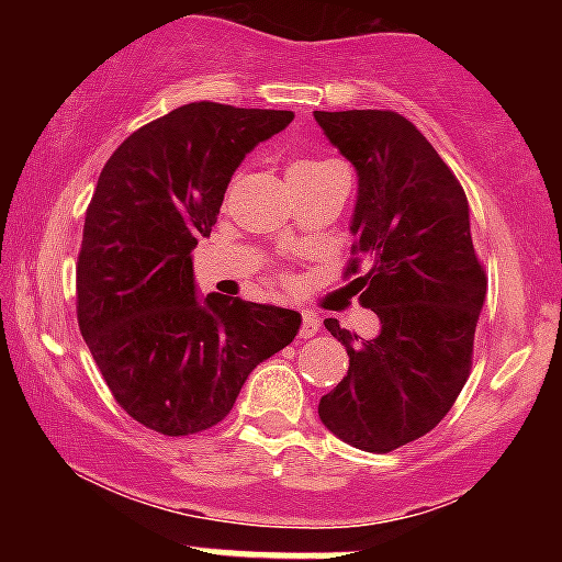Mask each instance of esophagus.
<instances>
[{"instance_id": "1", "label": "esophagus", "mask_w": 562, "mask_h": 562, "mask_svg": "<svg viewBox=\"0 0 562 562\" xmlns=\"http://www.w3.org/2000/svg\"><path fill=\"white\" fill-rule=\"evenodd\" d=\"M319 333V319L314 314H303L301 322V338H314Z\"/></svg>"}]
</instances>
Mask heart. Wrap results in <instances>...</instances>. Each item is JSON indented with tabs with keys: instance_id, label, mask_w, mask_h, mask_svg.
<instances>
[{
	"instance_id": "heart-1",
	"label": "heart",
	"mask_w": 562,
	"mask_h": 562,
	"mask_svg": "<svg viewBox=\"0 0 562 562\" xmlns=\"http://www.w3.org/2000/svg\"><path fill=\"white\" fill-rule=\"evenodd\" d=\"M322 166H330V164H325V160H293V164H290V169H288V177H293V173H306V171H317V169H322Z\"/></svg>"
}]
</instances>
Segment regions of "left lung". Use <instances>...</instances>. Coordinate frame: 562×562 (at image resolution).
<instances>
[{
    "mask_svg": "<svg viewBox=\"0 0 562 562\" xmlns=\"http://www.w3.org/2000/svg\"><path fill=\"white\" fill-rule=\"evenodd\" d=\"M357 171L351 235L367 272L348 288L380 319L375 338L325 327L348 372L319 398V420L362 451L398 449L434 430L465 385L486 277L460 182L415 124L393 111H314ZM351 259L346 274L359 272Z\"/></svg>",
    "mask_w": 562,
    "mask_h": 562,
    "instance_id": "obj_1",
    "label": "left lung"
}]
</instances>
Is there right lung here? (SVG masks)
<instances>
[{
	"instance_id": "obj_1",
	"label": "right lung",
	"mask_w": 562,
	"mask_h": 562,
	"mask_svg": "<svg viewBox=\"0 0 562 562\" xmlns=\"http://www.w3.org/2000/svg\"><path fill=\"white\" fill-rule=\"evenodd\" d=\"M290 121V111L190 102L121 142L97 179L76 312L115 402L145 428H214L250 372L301 330L293 308L198 299L192 269L232 173Z\"/></svg>"
}]
</instances>
